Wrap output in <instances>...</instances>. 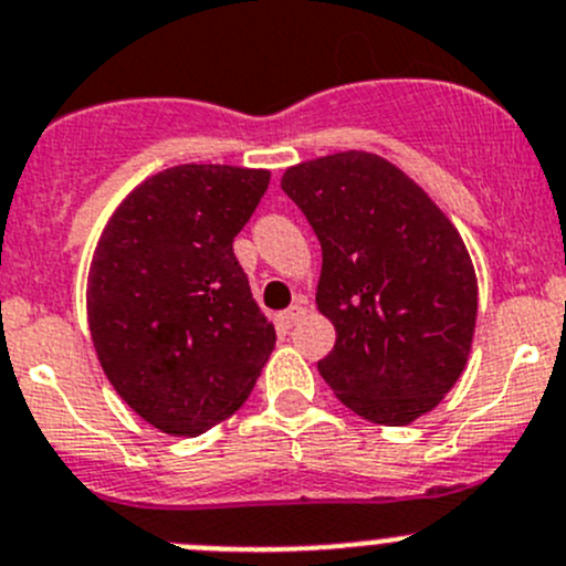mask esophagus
I'll list each match as a JSON object with an SVG mask.
<instances>
[{
  "label": "esophagus",
  "mask_w": 566,
  "mask_h": 566,
  "mask_svg": "<svg viewBox=\"0 0 566 566\" xmlns=\"http://www.w3.org/2000/svg\"><path fill=\"white\" fill-rule=\"evenodd\" d=\"M302 313H305V300H296L294 305L285 307V311H281V313H277V316H275L277 329H283V333H285V329L294 327V324L302 318Z\"/></svg>",
  "instance_id": "1"
}]
</instances>
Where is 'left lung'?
<instances>
[{
	"instance_id": "obj_1",
	"label": "left lung",
	"mask_w": 566,
	"mask_h": 566,
	"mask_svg": "<svg viewBox=\"0 0 566 566\" xmlns=\"http://www.w3.org/2000/svg\"><path fill=\"white\" fill-rule=\"evenodd\" d=\"M281 187L322 244L316 305L335 346L318 374L368 421H416L471 355L479 289L465 242L416 181L363 150L289 167Z\"/></svg>"
}]
</instances>
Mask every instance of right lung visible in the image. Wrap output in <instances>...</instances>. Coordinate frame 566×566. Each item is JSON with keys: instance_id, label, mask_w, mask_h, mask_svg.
<instances>
[{"instance_id": "1", "label": "right lung", "mask_w": 566, "mask_h": 566, "mask_svg": "<svg viewBox=\"0 0 566 566\" xmlns=\"http://www.w3.org/2000/svg\"><path fill=\"white\" fill-rule=\"evenodd\" d=\"M270 187L266 170L181 165L139 184L95 248L87 318L120 399L178 438L242 407L275 349L233 239Z\"/></svg>"}]
</instances>
